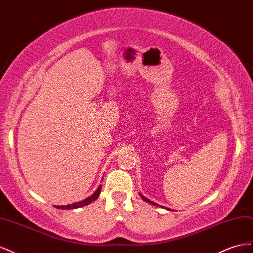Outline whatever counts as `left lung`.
Segmentation results:
<instances>
[{
	"label": "left lung",
	"mask_w": 253,
	"mask_h": 253,
	"mask_svg": "<svg viewBox=\"0 0 253 253\" xmlns=\"http://www.w3.org/2000/svg\"><path fill=\"white\" fill-rule=\"evenodd\" d=\"M140 196L142 197V199H143L144 201H146V203H148V204H151V205H154V206H158L157 204H155V203H154V201H151V200L147 199L145 196H143V195H141V194H140ZM161 207H162V206H161ZM162 208H165V207H162ZM167 209H168V210H169V211H170V209H169V208H167Z\"/></svg>",
	"instance_id": "8db88e82"
}]
</instances>
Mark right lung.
Here are the masks:
<instances>
[{
	"instance_id": "obj_1",
	"label": "right lung",
	"mask_w": 253,
	"mask_h": 253,
	"mask_svg": "<svg viewBox=\"0 0 253 253\" xmlns=\"http://www.w3.org/2000/svg\"><path fill=\"white\" fill-rule=\"evenodd\" d=\"M100 190H102V186H99L98 189L96 190V192L92 195V196L85 198L84 200H82L79 201V203H76V204H72V205H67V206H55L56 208L58 209H76V208H81V207H84V206H86L91 204L92 201H94L95 199H97L98 195L100 194Z\"/></svg>"
}]
</instances>
